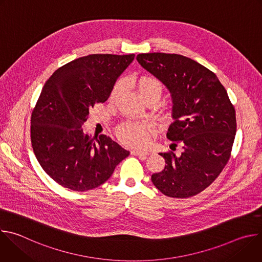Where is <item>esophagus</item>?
<instances>
[{
  "instance_id": "1",
  "label": "esophagus",
  "mask_w": 262,
  "mask_h": 262,
  "mask_svg": "<svg viewBox=\"0 0 262 262\" xmlns=\"http://www.w3.org/2000/svg\"><path fill=\"white\" fill-rule=\"evenodd\" d=\"M132 154L134 155V156H138L140 159H142V160H144L145 158H146V156L148 155V152L147 151H143V150H139V149H135V150H133L132 151Z\"/></svg>"
}]
</instances>
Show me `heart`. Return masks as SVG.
Listing matches in <instances>:
<instances>
[{
	"label": "heart",
	"mask_w": 262,
	"mask_h": 262,
	"mask_svg": "<svg viewBox=\"0 0 262 262\" xmlns=\"http://www.w3.org/2000/svg\"><path fill=\"white\" fill-rule=\"evenodd\" d=\"M121 88V83L118 82L114 85L110 94V100H114L118 95ZM136 88L139 95L146 99L151 95L160 97L162 92L161 83L149 76L140 77L136 82ZM154 130V123L151 120H143L140 122H127L121 125L117 130V136L120 142L126 146L141 147L148 142L149 136Z\"/></svg>",
	"instance_id": "b5f03b06"
}]
</instances>
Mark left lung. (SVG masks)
<instances>
[{"label":"left lung","instance_id":"8db88e82","mask_svg":"<svg viewBox=\"0 0 262 262\" xmlns=\"http://www.w3.org/2000/svg\"><path fill=\"white\" fill-rule=\"evenodd\" d=\"M139 64L161 81L172 98L167 138L183 151L160 154L166 165L151 175L156 188L173 198L201 193L226 166L236 133L235 110L215 74L177 54H139Z\"/></svg>","mask_w":262,"mask_h":262}]
</instances>
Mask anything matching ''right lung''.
I'll return each instance as SVG.
<instances>
[{
  "instance_id": "1",
  "label": "right lung",
  "mask_w": 262,
  "mask_h": 262,
  "mask_svg": "<svg viewBox=\"0 0 262 262\" xmlns=\"http://www.w3.org/2000/svg\"><path fill=\"white\" fill-rule=\"evenodd\" d=\"M134 59V54L88 55L58 68L45 84L31 117L32 147L46 173L64 188L95 189L129 156L105 135L84 134L82 125Z\"/></svg>"
}]
</instances>
